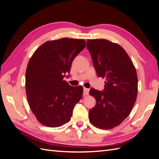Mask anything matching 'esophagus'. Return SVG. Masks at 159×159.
Returning <instances> with one entry per match:
<instances>
[{"instance_id": "34e87169", "label": "esophagus", "mask_w": 159, "mask_h": 159, "mask_svg": "<svg viewBox=\"0 0 159 159\" xmlns=\"http://www.w3.org/2000/svg\"><path fill=\"white\" fill-rule=\"evenodd\" d=\"M89 91H90V90H89L88 88H84V95H85V96L88 95V94H89Z\"/></svg>"}]
</instances>
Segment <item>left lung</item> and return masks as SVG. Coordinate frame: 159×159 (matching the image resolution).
Returning a JSON list of instances; mask_svg holds the SVG:
<instances>
[{"label":"left lung","mask_w":159,"mask_h":159,"mask_svg":"<svg viewBox=\"0 0 159 159\" xmlns=\"http://www.w3.org/2000/svg\"><path fill=\"white\" fill-rule=\"evenodd\" d=\"M86 42L97 75L106 80L103 92L94 88L90 91L96 104L89 111V120L97 128L113 129L128 117L136 100V70L119 44L105 39Z\"/></svg>","instance_id":"left-lung-1"}]
</instances>
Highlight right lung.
Here are the masks:
<instances>
[{"label":"right lung","instance_id":"obj_1","mask_svg":"<svg viewBox=\"0 0 159 159\" xmlns=\"http://www.w3.org/2000/svg\"><path fill=\"white\" fill-rule=\"evenodd\" d=\"M86 46L83 39L63 38L44 42L34 52L25 73V92L31 111L41 124L57 127L70 121L83 87L63 80L75 57Z\"/></svg>","mask_w":159,"mask_h":159}]
</instances>
